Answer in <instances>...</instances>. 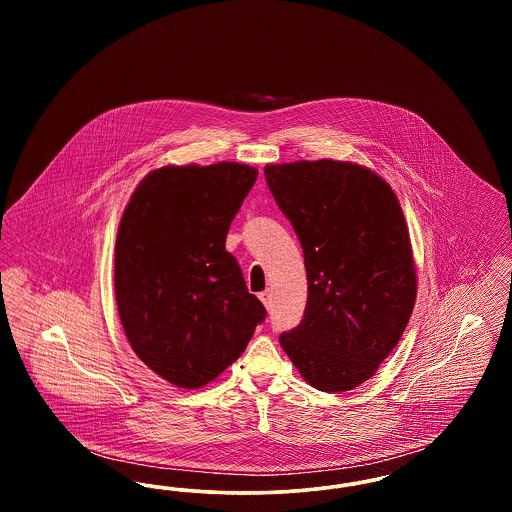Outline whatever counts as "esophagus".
<instances>
[{
    "label": "esophagus",
    "instance_id": "obj_1",
    "mask_svg": "<svg viewBox=\"0 0 512 512\" xmlns=\"http://www.w3.org/2000/svg\"><path fill=\"white\" fill-rule=\"evenodd\" d=\"M259 299L263 301V305H265L267 309H270V307H272V292H270V290H267V292L259 293Z\"/></svg>",
    "mask_w": 512,
    "mask_h": 512
}]
</instances>
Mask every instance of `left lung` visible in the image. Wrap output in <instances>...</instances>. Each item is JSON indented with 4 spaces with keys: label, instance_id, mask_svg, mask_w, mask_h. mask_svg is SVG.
<instances>
[{
    "label": "left lung",
    "instance_id": "left-lung-1",
    "mask_svg": "<svg viewBox=\"0 0 512 512\" xmlns=\"http://www.w3.org/2000/svg\"><path fill=\"white\" fill-rule=\"evenodd\" d=\"M265 178L303 247L307 305L280 345L320 391L366 382L413 315L409 230L390 184L332 159L267 165Z\"/></svg>",
    "mask_w": 512,
    "mask_h": 512
}]
</instances>
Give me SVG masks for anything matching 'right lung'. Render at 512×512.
Wrapping results in <instances>:
<instances>
[{
    "mask_svg": "<svg viewBox=\"0 0 512 512\" xmlns=\"http://www.w3.org/2000/svg\"><path fill=\"white\" fill-rule=\"evenodd\" d=\"M240 163L163 167L138 184L115 245V295L134 353L195 390L232 365L267 317L226 251L230 222L257 180Z\"/></svg>",
    "mask_w": 512,
    "mask_h": 512,
    "instance_id": "right-lung-1",
    "label": "right lung"
}]
</instances>
